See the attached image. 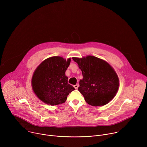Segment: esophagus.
<instances>
[{
	"instance_id": "34e87169",
	"label": "esophagus",
	"mask_w": 147,
	"mask_h": 147,
	"mask_svg": "<svg viewBox=\"0 0 147 147\" xmlns=\"http://www.w3.org/2000/svg\"><path fill=\"white\" fill-rule=\"evenodd\" d=\"M78 86H78V84H76V85H74V87L75 88V89H76V90H77V89H78Z\"/></svg>"
}]
</instances>
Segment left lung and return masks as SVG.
Segmentation results:
<instances>
[{
    "mask_svg": "<svg viewBox=\"0 0 147 147\" xmlns=\"http://www.w3.org/2000/svg\"><path fill=\"white\" fill-rule=\"evenodd\" d=\"M83 78L78 91L90 105L103 106L115 97L119 87V77L107 61L94 56L73 57Z\"/></svg>",
    "mask_w": 147,
    "mask_h": 147,
    "instance_id": "obj_1",
    "label": "left lung"
}]
</instances>
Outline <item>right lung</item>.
Returning a JSON list of instances; mask_svg holds the SVG:
<instances>
[{"label": "right lung", "instance_id": "obj_1", "mask_svg": "<svg viewBox=\"0 0 147 147\" xmlns=\"http://www.w3.org/2000/svg\"><path fill=\"white\" fill-rule=\"evenodd\" d=\"M71 59L52 56L44 60L35 70L32 79V88L36 96L52 106L66 102L68 95L74 88L68 84L65 74Z\"/></svg>", "mask_w": 147, "mask_h": 147}]
</instances>
